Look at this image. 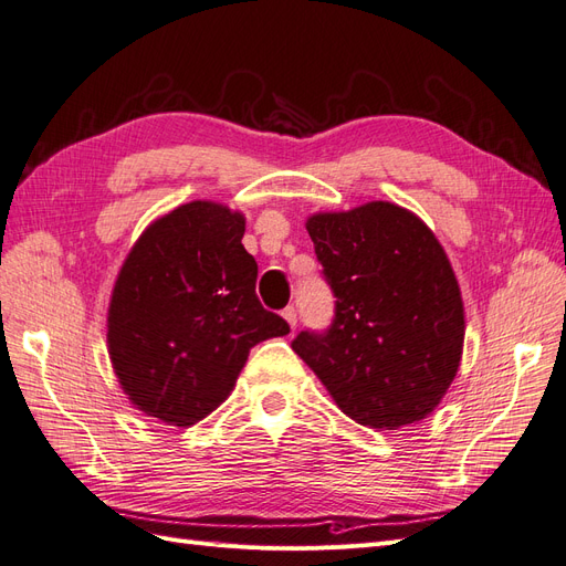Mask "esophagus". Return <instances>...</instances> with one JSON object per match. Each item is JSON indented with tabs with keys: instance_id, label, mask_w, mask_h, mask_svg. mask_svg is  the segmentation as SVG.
Listing matches in <instances>:
<instances>
[{
	"instance_id": "1",
	"label": "esophagus",
	"mask_w": 566,
	"mask_h": 566,
	"mask_svg": "<svg viewBox=\"0 0 566 566\" xmlns=\"http://www.w3.org/2000/svg\"><path fill=\"white\" fill-rule=\"evenodd\" d=\"M283 318L287 321V325H290V328H297V310H295V306H285V310H283Z\"/></svg>"
}]
</instances>
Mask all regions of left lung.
<instances>
[{"label": "left lung", "mask_w": 566, "mask_h": 566, "mask_svg": "<svg viewBox=\"0 0 566 566\" xmlns=\"http://www.w3.org/2000/svg\"><path fill=\"white\" fill-rule=\"evenodd\" d=\"M306 231L337 302L331 328L302 331L295 354L358 424L420 422L455 380L465 339L447 252L418 214L387 200L316 212Z\"/></svg>", "instance_id": "8db88e82"}]
</instances>
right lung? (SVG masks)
Returning a JSON list of instances; mask_svg holds the SVG:
<instances>
[{"mask_svg": "<svg viewBox=\"0 0 566 566\" xmlns=\"http://www.w3.org/2000/svg\"><path fill=\"white\" fill-rule=\"evenodd\" d=\"M245 217L191 200L146 227L108 304L117 382L144 416L191 427L227 401L248 354L290 325L256 300Z\"/></svg>", "mask_w": 566, "mask_h": 566, "instance_id": "right-lung-1", "label": "right lung"}]
</instances>
